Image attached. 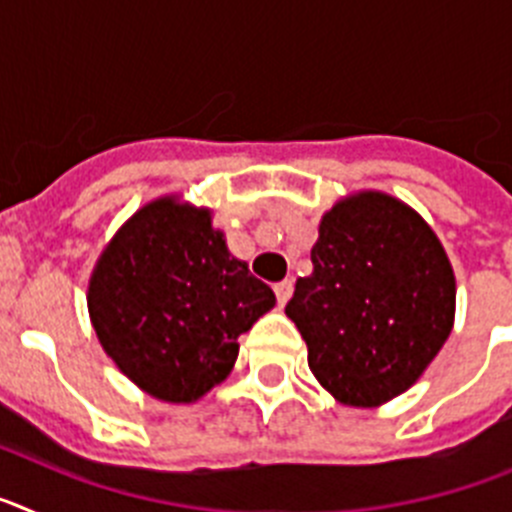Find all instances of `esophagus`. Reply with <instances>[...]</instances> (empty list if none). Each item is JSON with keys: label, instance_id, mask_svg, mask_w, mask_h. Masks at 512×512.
<instances>
[{"label": "esophagus", "instance_id": "1", "mask_svg": "<svg viewBox=\"0 0 512 512\" xmlns=\"http://www.w3.org/2000/svg\"><path fill=\"white\" fill-rule=\"evenodd\" d=\"M292 289H295V284H292V279H284V282L274 284V295H277L279 305H287V300L292 297Z\"/></svg>", "mask_w": 512, "mask_h": 512}]
</instances>
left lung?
Returning a JSON list of instances; mask_svg holds the SVG:
<instances>
[{
    "label": "left lung",
    "mask_w": 512,
    "mask_h": 512,
    "mask_svg": "<svg viewBox=\"0 0 512 512\" xmlns=\"http://www.w3.org/2000/svg\"><path fill=\"white\" fill-rule=\"evenodd\" d=\"M312 274L284 312L330 395L377 408L428 369L454 328L456 279L423 217L384 192L351 194L320 220Z\"/></svg>",
    "instance_id": "left-lung-1"
}]
</instances>
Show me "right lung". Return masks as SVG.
<instances>
[{"mask_svg":"<svg viewBox=\"0 0 512 512\" xmlns=\"http://www.w3.org/2000/svg\"><path fill=\"white\" fill-rule=\"evenodd\" d=\"M87 305L117 369L156 400L187 405L228 377L238 336L277 297L230 256L210 210L161 197L107 243Z\"/></svg>","mask_w":512,"mask_h":512,"instance_id":"add662e5","label":"right lung"}]
</instances>
